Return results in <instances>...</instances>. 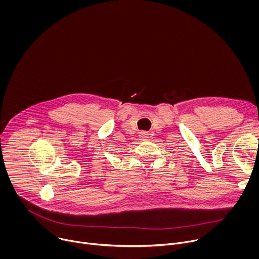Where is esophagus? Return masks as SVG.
<instances>
[{
    "instance_id": "obj_1",
    "label": "esophagus",
    "mask_w": 259,
    "mask_h": 259,
    "mask_svg": "<svg viewBox=\"0 0 259 259\" xmlns=\"http://www.w3.org/2000/svg\"><path fill=\"white\" fill-rule=\"evenodd\" d=\"M139 138H140L141 140H145L146 138H149V134H147V133L144 132V131H142V132L139 133Z\"/></svg>"
}]
</instances>
